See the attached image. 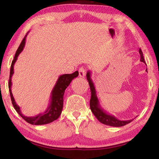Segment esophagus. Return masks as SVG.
Wrapping results in <instances>:
<instances>
[{
    "label": "esophagus",
    "mask_w": 159,
    "mask_h": 159,
    "mask_svg": "<svg viewBox=\"0 0 159 159\" xmlns=\"http://www.w3.org/2000/svg\"><path fill=\"white\" fill-rule=\"evenodd\" d=\"M79 76L83 78L86 74V69L85 68H83V67H81V68L79 69Z\"/></svg>",
    "instance_id": "1"
}]
</instances>
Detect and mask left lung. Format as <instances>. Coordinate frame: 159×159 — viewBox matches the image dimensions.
<instances>
[{"label":"left lung","instance_id":"left-lung-1","mask_svg":"<svg viewBox=\"0 0 159 159\" xmlns=\"http://www.w3.org/2000/svg\"><path fill=\"white\" fill-rule=\"evenodd\" d=\"M139 52L140 54V61L145 63L143 53H142L140 48H139ZM86 78H87L88 81L89 83L91 91V98L90 100V109L93 113V114L95 116V117L98 118V120L99 122L103 123L104 125L112 126V127H121V126L125 125L126 124H128V123L133 121L134 119L120 120L119 119H118L117 118H116L114 116L109 114L104 111V110L101 107L100 104H99V99L98 98V96H97L95 85H94L93 80L91 79V73L90 71H88L87 72Z\"/></svg>","mask_w":159,"mask_h":159}]
</instances>
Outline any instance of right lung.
<instances>
[{
    "instance_id": "1",
    "label": "right lung",
    "mask_w": 159,
    "mask_h": 159,
    "mask_svg": "<svg viewBox=\"0 0 159 159\" xmlns=\"http://www.w3.org/2000/svg\"><path fill=\"white\" fill-rule=\"evenodd\" d=\"M28 33L26 34V36L24 38L22 41L19 46L18 49L16 51L14 60H12L11 66H10V79L8 83L9 91L10 94V98H11L12 105L14 107L15 109L17 112L20 114V116L24 118L26 122L30 123L32 125H45L50 123L54 120H57L60 117V116L62 111L63 108V102H64V94L65 92L66 88L69 85L70 83L71 80L75 78H76L79 76V71H76L73 74H63L58 78V79L56 82L55 86H54L53 89L51 92L50 95V100L49 106L45 110V112L43 114H40L36 116H25V115L21 114L20 107L16 104L14 97L12 95L11 87H12V79L11 78L14 74V65L17 60V57L19 55L23 50L24 48L25 45V41L26 38L27 36Z\"/></svg>"
}]
</instances>
